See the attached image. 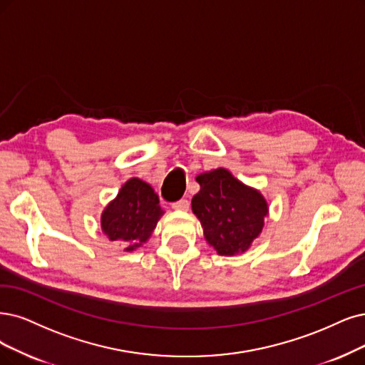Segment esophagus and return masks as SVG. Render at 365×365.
<instances>
[{"instance_id":"esophagus-1","label":"esophagus","mask_w":365,"mask_h":365,"mask_svg":"<svg viewBox=\"0 0 365 365\" xmlns=\"http://www.w3.org/2000/svg\"><path fill=\"white\" fill-rule=\"evenodd\" d=\"M173 209H175V210H187V209H190V201H187L186 198H182L179 201H175V203H173Z\"/></svg>"}]
</instances>
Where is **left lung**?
I'll return each instance as SVG.
<instances>
[{
	"mask_svg": "<svg viewBox=\"0 0 365 365\" xmlns=\"http://www.w3.org/2000/svg\"><path fill=\"white\" fill-rule=\"evenodd\" d=\"M197 182L201 190L192 198V212L203 225L206 240L221 255L247 251L262 233L266 200L224 168L200 174Z\"/></svg>",
	"mask_w": 365,
	"mask_h": 365,
	"instance_id": "left-lung-1",
	"label": "left lung"
}]
</instances>
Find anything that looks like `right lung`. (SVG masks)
I'll use <instances>...</instances> for the list:
<instances>
[{
    "label": "right lung",
    "mask_w": 365,
    "mask_h": 365,
    "mask_svg": "<svg viewBox=\"0 0 365 365\" xmlns=\"http://www.w3.org/2000/svg\"><path fill=\"white\" fill-rule=\"evenodd\" d=\"M162 213L153 187L140 179H130L103 210L102 230L110 240L125 242L126 251H132L150 237Z\"/></svg>",
    "instance_id": "add662e5"
}]
</instances>
